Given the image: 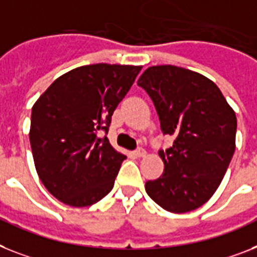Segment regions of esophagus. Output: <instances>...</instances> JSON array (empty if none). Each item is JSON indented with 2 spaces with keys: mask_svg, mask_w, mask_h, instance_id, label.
<instances>
[{
  "mask_svg": "<svg viewBox=\"0 0 257 257\" xmlns=\"http://www.w3.org/2000/svg\"><path fill=\"white\" fill-rule=\"evenodd\" d=\"M134 155H135L137 158H144V156L147 155V152H146V150H144V148H138V150H135V151H134Z\"/></svg>",
  "mask_w": 257,
  "mask_h": 257,
  "instance_id": "obj_1",
  "label": "esophagus"
}]
</instances>
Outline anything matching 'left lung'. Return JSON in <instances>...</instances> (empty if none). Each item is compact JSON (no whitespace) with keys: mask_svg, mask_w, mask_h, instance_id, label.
<instances>
[{"mask_svg":"<svg viewBox=\"0 0 257 257\" xmlns=\"http://www.w3.org/2000/svg\"><path fill=\"white\" fill-rule=\"evenodd\" d=\"M138 85L151 97L163 134L175 137L160 150L164 172L146 192L171 213H188L211 198L235 151L236 115L205 76L176 65L147 68Z\"/></svg>","mask_w":257,"mask_h":257,"instance_id":"1","label":"left lung"}]
</instances>
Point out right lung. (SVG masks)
<instances>
[{"label":"right lung","instance_id":"add662e5","mask_svg":"<svg viewBox=\"0 0 257 257\" xmlns=\"http://www.w3.org/2000/svg\"><path fill=\"white\" fill-rule=\"evenodd\" d=\"M141 65H82L56 78L34 103L30 144L40 181L59 201L90 206L113 189L126 156L107 134Z\"/></svg>","mask_w":257,"mask_h":257}]
</instances>
